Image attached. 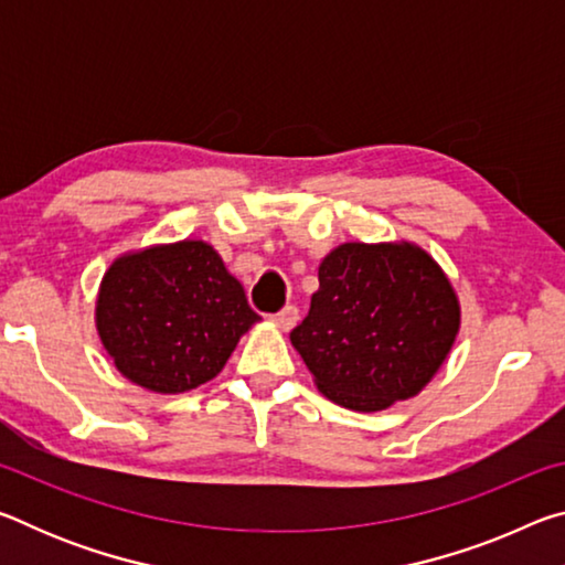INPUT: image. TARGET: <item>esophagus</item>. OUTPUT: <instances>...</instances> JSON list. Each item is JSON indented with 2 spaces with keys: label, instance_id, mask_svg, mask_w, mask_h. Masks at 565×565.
<instances>
[{
  "label": "esophagus",
  "instance_id": "1",
  "mask_svg": "<svg viewBox=\"0 0 565 565\" xmlns=\"http://www.w3.org/2000/svg\"><path fill=\"white\" fill-rule=\"evenodd\" d=\"M271 321L281 331H289V329L296 327V321H299V309H296V306H284V309L276 313V317H271Z\"/></svg>",
  "mask_w": 565,
  "mask_h": 565
}]
</instances>
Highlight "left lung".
<instances>
[{
  "mask_svg": "<svg viewBox=\"0 0 565 565\" xmlns=\"http://www.w3.org/2000/svg\"><path fill=\"white\" fill-rule=\"evenodd\" d=\"M458 329L461 303L431 254L411 242H347L319 264V291L291 343L323 396L371 414L420 394Z\"/></svg>",
  "mask_w": 565,
  "mask_h": 565,
  "instance_id": "1",
  "label": "left lung"
}]
</instances>
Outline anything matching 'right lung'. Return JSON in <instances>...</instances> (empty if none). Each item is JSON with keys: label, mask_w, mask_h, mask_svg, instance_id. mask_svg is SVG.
<instances>
[{"label": "right lung", "mask_w": 565, "mask_h": 565, "mask_svg": "<svg viewBox=\"0 0 565 565\" xmlns=\"http://www.w3.org/2000/svg\"><path fill=\"white\" fill-rule=\"evenodd\" d=\"M94 321L124 379L154 394H184L212 381L262 319L216 248L184 238L114 259Z\"/></svg>", "instance_id": "1"}]
</instances>
